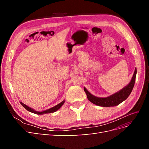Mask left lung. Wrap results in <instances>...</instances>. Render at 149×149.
<instances>
[{
	"mask_svg": "<svg viewBox=\"0 0 149 149\" xmlns=\"http://www.w3.org/2000/svg\"><path fill=\"white\" fill-rule=\"evenodd\" d=\"M137 74V69H135L133 76L131 81L128 85L126 86L123 89L120 90L118 93L112 94L107 97H98L93 96L88 90L84 88V91L86 94L88 100L97 106L102 107H113L119 105L122 102L127 99L130 94L131 93L134 86L136 81V77Z\"/></svg>",
	"mask_w": 149,
	"mask_h": 149,
	"instance_id": "8db88e82",
	"label": "left lung"
}]
</instances>
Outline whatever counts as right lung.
Masks as SVG:
<instances>
[{
    "instance_id": "add662e5",
    "label": "right lung",
    "mask_w": 149,
    "mask_h": 149,
    "mask_svg": "<svg viewBox=\"0 0 149 149\" xmlns=\"http://www.w3.org/2000/svg\"><path fill=\"white\" fill-rule=\"evenodd\" d=\"M20 102L21 104L22 105V106H23V107L25 108V109H26L28 111L32 112V113H34V114H36L40 115V114H48V113H52V112H56V111H58V109H59L60 108L63 106V104L65 103V100L63 101L62 102H61L60 104H57L56 106H54V107L50 108V109L45 110V111H41V112L35 111L33 109H32V108H31V107L27 106L26 105L22 103V102Z\"/></svg>"
}]
</instances>
